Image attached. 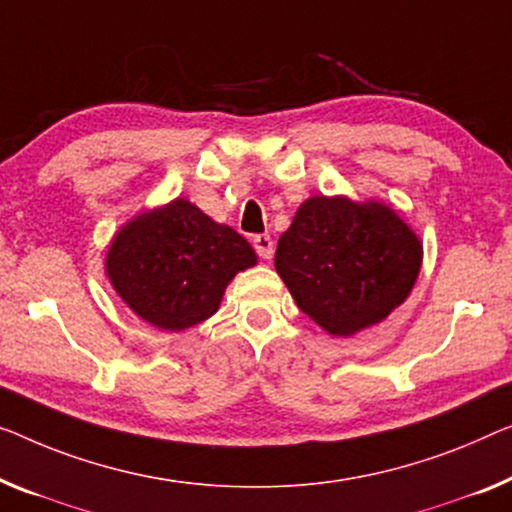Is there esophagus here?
Masks as SVG:
<instances>
[{"instance_id": "esophagus-1", "label": "esophagus", "mask_w": 512, "mask_h": 512, "mask_svg": "<svg viewBox=\"0 0 512 512\" xmlns=\"http://www.w3.org/2000/svg\"><path fill=\"white\" fill-rule=\"evenodd\" d=\"M253 246L257 250V255L262 259H271L273 257V239L269 234H257L253 239Z\"/></svg>"}]
</instances>
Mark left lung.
Returning a JSON list of instances; mask_svg holds the SVG:
<instances>
[{
	"mask_svg": "<svg viewBox=\"0 0 512 512\" xmlns=\"http://www.w3.org/2000/svg\"><path fill=\"white\" fill-rule=\"evenodd\" d=\"M421 262V239L391 207L340 195L305 200L276 250L296 305L331 335H354L391 315Z\"/></svg>",
	"mask_w": 512,
	"mask_h": 512,
	"instance_id": "1",
	"label": "left lung"
}]
</instances>
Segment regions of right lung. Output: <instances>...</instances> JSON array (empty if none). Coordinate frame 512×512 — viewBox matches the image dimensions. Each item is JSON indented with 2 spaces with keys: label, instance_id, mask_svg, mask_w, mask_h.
<instances>
[{
  "label": "right lung",
  "instance_id": "add662e5",
  "mask_svg": "<svg viewBox=\"0 0 512 512\" xmlns=\"http://www.w3.org/2000/svg\"><path fill=\"white\" fill-rule=\"evenodd\" d=\"M255 264V250L239 232L177 197L114 234L105 273L137 317L183 331L209 319L230 280Z\"/></svg>",
  "mask_w": 512,
  "mask_h": 512
}]
</instances>
